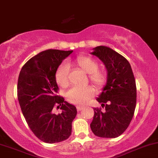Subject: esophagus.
I'll use <instances>...</instances> for the list:
<instances>
[{
    "label": "esophagus",
    "instance_id": "obj_1",
    "mask_svg": "<svg viewBox=\"0 0 158 158\" xmlns=\"http://www.w3.org/2000/svg\"><path fill=\"white\" fill-rule=\"evenodd\" d=\"M84 108H85V106H76V109H77L78 111L82 110Z\"/></svg>",
    "mask_w": 158,
    "mask_h": 158
}]
</instances>
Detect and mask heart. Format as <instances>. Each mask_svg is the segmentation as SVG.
<instances>
[{
    "mask_svg": "<svg viewBox=\"0 0 158 158\" xmlns=\"http://www.w3.org/2000/svg\"><path fill=\"white\" fill-rule=\"evenodd\" d=\"M75 64L79 68L89 74L91 83L98 88H101L105 85L106 78L104 73L98 71V64L88 56H79L76 58ZM56 82L61 87H67L70 84V67L69 64L64 62L59 65L55 73ZM94 89L91 86L73 87L67 92V98L74 104L83 105L87 103L94 95Z\"/></svg>",
    "mask_w": 158,
    "mask_h": 158,
    "instance_id": "heart-1",
    "label": "heart"
}]
</instances>
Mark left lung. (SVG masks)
<instances>
[{
	"label": "left lung",
	"mask_w": 158,
	"mask_h": 158,
	"mask_svg": "<svg viewBox=\"0 0 158 158\" xmlns=\"http://www.w3.org/2000/svg\"><path fill=\"white\" fill-rule=\"evenodd\" d=\"M91 54L103 62L107 72L106 83L97 98L106 111L94 109L91 129L99 137H118L128 127L136 108V87L132 68L124 57L108 46H97Z\"/></svg>",
	"instance_id": "left-lung-1"
}]
</instances>
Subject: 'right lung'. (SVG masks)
I'll return each mask as SVG.
<instances>
[{
  "mask_svg": "<svg viewBox=\"0 0 158 158\" xmlns=\"http://www.w3.org/2000/svg\"><path fill=\"white\" fill-rule=\"evenodd\" d=\"M73 50L48 49L27 60L20 71L17 86L18 100L30 129L41 141L55 143L69 138L77 111L75 106L56 95L55 73ZM56 105L61 114H55Z\"/></svg>",
  "mask_w": 158,
  "mask_h": 158,
  "instance_id": "add662e5",
  "label": "right lung"
}]
</instances>
